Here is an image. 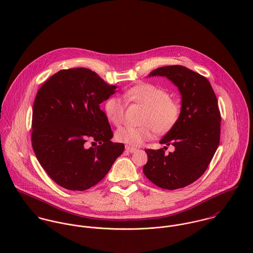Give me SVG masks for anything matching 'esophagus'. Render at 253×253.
<instances>
[{
    "label": "esophagus",
    "mask_w": 253,
    "mask_h": 253,
    "mask_svg": "<svg viewBox=\"0 0 253 253\" xmlns=\"http://www.w3.org/2000/svg\"><path fill=\"white\" fill-rule=\"evenodd\" d=\"M126 150L127 151V152H129V153H134V152H136V148H133V147H130V146H126Z\"/></svg>",
    "instance_id": "34e87169"
}]
</instances>
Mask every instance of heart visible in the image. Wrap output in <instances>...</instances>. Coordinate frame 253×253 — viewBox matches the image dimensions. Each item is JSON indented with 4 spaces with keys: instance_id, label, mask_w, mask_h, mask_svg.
<instances>
[{
    "instance_id": "1",
    "label": "heart",
    "mask_w": 253,
    "mask_h": 253,
    "mask_svg": "<svg viewBox=\"0 0 253 253\" xmlns=\"http://www.w3.org/2000/svg\"><path fill=\"white\" fill-rule=\"evenodd\" d=\"M125 99L136 102L146 107L142 123L144 126L135 127L125 126L116 131L118 141L140 146L150 140L154 135V129L159 133L170 130L177 123L180 116V105L169 97V93L152 84H138L126 90ZM126 102L119 96H111L105 102V114L109 121L115 126H120L124 120Z\"/></svg>"
}]
</instances>
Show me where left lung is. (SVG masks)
<instances>
[{
  "label": "left lung",
  "mask_w": 253,
  "mask_h": 253,
  "mask_svg": "<svg viewBox=\"0 0 253 253\" xmlns=\"http://www.w3.org/2000/svg\"><path fill=\"white\" fill-rule=\"evenodd\" d=\"M168 78L179 90L180 116L174 126L161 139L173 144L169 155L164 148L147 149L146 177L155 185L175 190L200 178L208 169L220 139V112L215 93L208 79L184 66L159 67L148 77Z\"/></svg>",
  "instance_id": "1"
}]
</instances>
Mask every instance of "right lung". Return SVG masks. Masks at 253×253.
Segmentation results:
<instances>
[{
  "mask_svg": "<svg viewBox=\"0 0 253 253\" xmlns=\"http://www.w3.org/2000/svg\"><path fill=\"white\" fill-rule=\"evenodd\" d=\"M87 68L61 70L39 89L33 106L32 146L37 159L59 186L84 191L102 180L125 150L100 104L116 92ZM92 139L99 145L86 148Z\"/></svg>",
  "mask_w": 253,
  "mask_h": 253,
  "instance_id": "1",
  "label": "right lung"
}]
</instances>
